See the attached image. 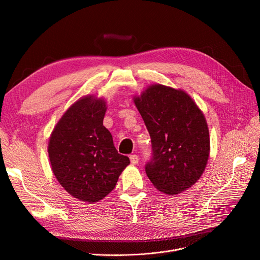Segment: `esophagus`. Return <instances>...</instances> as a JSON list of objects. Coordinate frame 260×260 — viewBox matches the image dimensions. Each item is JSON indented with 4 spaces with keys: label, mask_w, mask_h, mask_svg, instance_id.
<instances>
[{
    "label": "esophagus",
    "mask_w": 260,
    "mask_h": 260,
    "mask_svg": "<svg viewBox=\"0 0 260 260\" xmlns=\"http://www.w3.org/2000/svg\"><path fill=\"white\" fill-rule=\"evenodd\" d=\"M129 159H131L132 165H137V163L139 162V157L137 155H131Z\"/></svg>",
    "instance_id": "esophagus-1"
}]
</instances>
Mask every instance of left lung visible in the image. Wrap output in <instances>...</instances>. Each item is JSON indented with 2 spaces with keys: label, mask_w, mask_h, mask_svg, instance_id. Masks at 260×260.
<instances>
[{
  "label": "left lung",
  "mask_w": 260,
  "mask_h": 260,
  "mask_svg": "<svg viewBox=\"0 0 260 260\" xmlns=\"http://www.w3.org/2000/svg\"><path fill=\"white\" fill-rule=\"evenodd\" d=\"M134 102L151 136L148 179L168 195L194 185L210 155L209 127L197 104L185 91L161 84L148 86Z\"/></svg>",
  "instance_id": "8db88e82"
}]
</instances>
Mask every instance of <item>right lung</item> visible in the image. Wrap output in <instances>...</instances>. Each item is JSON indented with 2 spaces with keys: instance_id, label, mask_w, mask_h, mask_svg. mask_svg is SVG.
Here are the masks:
<instances>
[{
  "instance_id": "right-lung-1",
  "label": "right lung",
  "mask_w": 260,
  "mask_h": 260,
  "mask_svg": "<svg viewBox=\"0 0 260 260\" xmlns=\"http://www.w3.org/2000/svg\"><path fill=\"white\" fill-rule=\"evenodd\" d=\"M105 112L103 99L81 98L59 120L48 142L51 170L59 183L73 197L89 203L111 193L129 165L103 125Z\"/></svg>"
}]
</instances>
